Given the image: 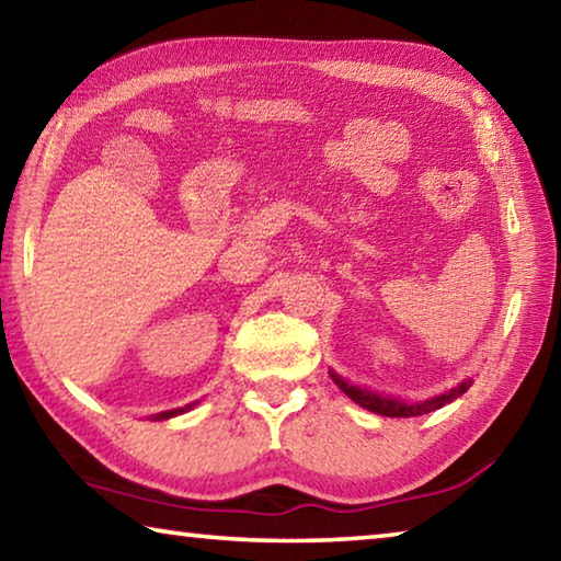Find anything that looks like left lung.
I'll return each instance as SVG.
<instances>
[{
	"label": "left lung",
	"instance_id": "obj_1",
	"mask_svg": "<svg viewBox=\"0 0 561 561\" xmlns=\"http://www.w3.org/2000/svg\"><path fill=\"white\" fill-rule=\"evenodd\" d=\"M331 378H334V383L344 391L351 401L358 403L360 408H366V411L378 413V415H388V417H411V415H423V413H431V411H438L445 403H453L455 398L462 396L468 388L472 386V381L458 383L450 391H445L435 398H428V401H421V403H405V401H398V398L391 396H381V393H374V391H366V388L348 383L346 378H341L339 374L331 371Z\"/></svg>",
	"mask_w": 561,
	"mask_h": 561
}]
</instances>
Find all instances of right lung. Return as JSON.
I'll use <instances>...</instances> for the list:
<instances>
[{
    "label": "right lung",
    "instance_id": "right-lung-1",
    "mask_svg": "<svg viewBox=\"0 0 561 561\" xmlns=\"http://www.w3.org/2000/svg\"><path fill=\"white\" fill-rule=\"evenodd\" d=\"M195 403H190V405H185V408H173V411H163V413H156L153 415V421H168V417H173V415H180V413H185V411H190V408H193Z\"/></svg>",
    "mask_w": 561,
    "mask_h": 561
}]
</instances>
